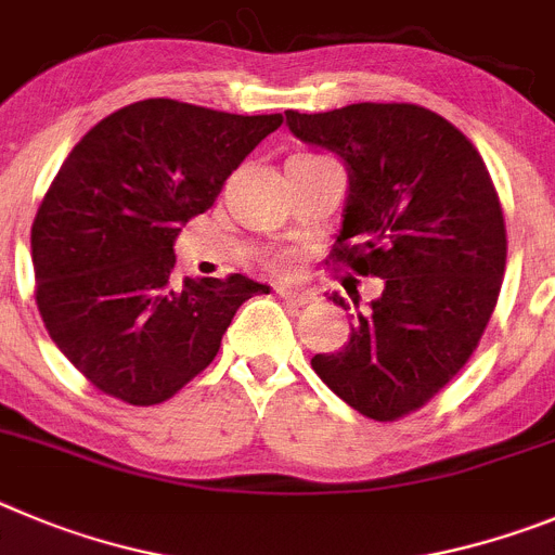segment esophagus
Instances as JSON below:
<instances>
[{"mask_svg":"<svg viewBox=\"0 0 555 555\" xmlns=\"http://www.w3.org/2000/svg\"><path fill=\"white\" fill-rule=\"evenodd\" d=\"M276 296L282 298V301L293 304V307H304V304L312 301V293H307V289H298V287H287V284H276Z\"/></svg>","mask_w":555,"mask_h":555,"instance_id":"34e87169","label":"esophagus"}]
</instances>
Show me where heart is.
<instances>
[{
  "instance_id": "heart-1",
  "label": "heart",
  "mask_w": 555,
  "mask_h": 555,
  "mask_svg": "<svg viewBox=\"0 0 555 555\" xmlns=\"http://www.w3.org/2000/svg\"><path fill=\"white\" fill-rule=\"evenodd\" d=\"M273 266L282 268V266H284V257H276V259H273Z\"/></svg>"
}]
</instances>
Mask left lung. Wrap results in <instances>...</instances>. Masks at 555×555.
I'll return each mask as SVG.
<instances>
[{"label":"left lung","mask_w":555,"mask_h":555,"mask_svg":"<svg viewBox=\"0 0 555 555\" xmlns=\"http://www.w3.org/2000/svg\"><path fill=\"white\" fill-rule=\"evenodd\" d=\"M284 116L298 141L348 168L332 262L384 279L371 309L351 314V339L314 353L312 371L364 417L398 421L462 371L492 318L506 271L501 198L476 146L426 107Z\"/></svg>","instance_id":"obj_1"}]
</instances>
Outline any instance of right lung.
I'll use <instances>...</instances> for the list:
<instances>
[{"instance_id":"obj_1","label":"right lung","mask_w":555,"mask_h":555,"mask_svg":"<svg viewBox=\"0 0 555 555\" xmlns=\"http://www.w3.org/2000/svg\"><path fill=\"white\" fill-rule=\"evenodd\" d=\"M282 121L143 99L102 118L60 166L33 223L35 304L104 396L168 401L216 359L241 304L271 293L243 273L177 287L173 241Z\"/></svg>"}]
</instances>
